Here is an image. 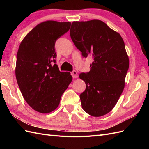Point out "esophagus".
<instances>
[{"label":"esophagus","instance_id":"34e87169","mask_svg":"<svg viewBox=\"0 0 149 149\" xmlns=\"http://www.w3.org/2000/svg\"><path fill=\"white\" fill-rule=\"evenodd\" d=\"M71 74L72 76H73V78H78V73L76 71H73L72 72H71Z\"/></svg>","mask_w":149,"mask_h":149}]
</instances>
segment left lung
I'll use <instances>...</instances> for the list:
<instances>
[{
    "instance_id": "obj_1",
    "label": "left lung",
    "mask_w": 149,
    "mask_h": 149,
    "mask_svg": "<svg viewBox=\"0 0 149 149\" xmlns=\"http://www.w3.org/2000/svg\"><path fill=\"white\" fill-rule=\"evenodd\" d=\"M70 37L83 57L91 55L88 73H81L86 83L80 94L83 110L94 117L113 109L123 93L129 69V57L120 35L99 20L73 22Z\"/></svg>"
}]
</instances>
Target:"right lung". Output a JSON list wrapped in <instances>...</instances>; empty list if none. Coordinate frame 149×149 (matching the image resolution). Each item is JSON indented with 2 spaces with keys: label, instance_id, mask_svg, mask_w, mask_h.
<instances>
[{
  "label": "right lung",
  "instance_id": "1",
  "mask_svg": "<svg viewBox=\"0 0 149 149\" xmlns=\"http://www.w3.org/2000/svg\"><path fill=\"white\" fill-rule=\"evenodd\" d=\"M70 26V22H42L25 36L19 46L15 67L17 83L25 101L40 113L56 109L73 79L70 73L60 71L55 63V42Z\"/></svg>",
  "mask_w": 149,
  "mask_h": 149
}]
</instances>
